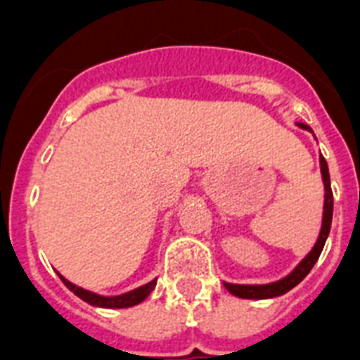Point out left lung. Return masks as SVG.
<instances>
[{"label":"left lung","mask_w":360,"mask_h":360,"mask_svg":"<svg viewBox=\"0 0 360 360\" xmlns=\"http://www.w3.org/2000/svg\"><path fill=\"white\" fill-rule=\"evenodd\" d=\"M297 127L302 130L312 132V129L304 123H297ZM314 134V132H312ZM319 169H321V181H323L325 188V200H323V219H321V230H319L318 240L312 246V250L308 252L307 256L302 257L301 262L297 263V267L291 271L290 274H285L284 278L276 280V282H269V284H230L224 282V288L230 291L231 295L239 297V299H273V297H280L293 290L297 284H301L304 276H307L312 267L318 262L319 254L323 250L325 240L329 237L330 231V222H333V191H330V175H329V166L323 155H319Z\"/></svg>","instance_id":"left-lung-1"}]
</instances>
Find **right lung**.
<instances>
[{
    "mask_svg": "<svg viewBox=\"0 0 360 360\" xmlns=\"http://www.w3.org/2000/svg\"><path fill=\"white\" fill-rule=\"evenodd\" d=\"M59 274V273H58ZM59 278L63 280V284L69 288L76 297H80L82 301H86L87 304H91V307H98V308H130L136 307V304H140L147 299V297L151 295V291L155 290V285H157V278L151 280V282H147V284L140 285V288H136V290H130L127 293H121V295H98V293H93L89 290H84L80 285L72 284L69 280L65 278L59 274Z\"/></svg>",
    "mask_w": 360,
    "mask_h": 360,
    "instance_id": "right-lung-1",
    "label": "right lung"
}]
</instances>
